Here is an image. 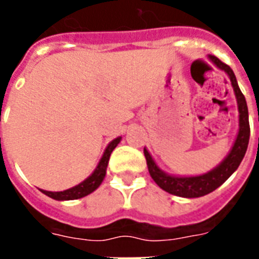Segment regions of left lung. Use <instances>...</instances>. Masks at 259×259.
I'll list each match as a JSON object with an SVG mask.
<instances>
[{
  "label": "left lung",
  "mask_w": 259,
  "mask_h": 259,
  "mask_svg": "<svg viewBox=\"0 0 259 259\" xmlns=\"http://www.w3.org/2000/svg\"><path fill=\"white\" fill-rule=\"evenodd\" d=\"M209 60L223 70L226 74L230 76L231 84L234 87V93L237 97L238 101V110H239V132H238L237 140L234 142V146L229 156L221 162V165H218L215 169L211 172L200 175V176H192V177H176L170 176L168 173L162 172L153 158L149 154V152L144 149L145 154L146 164H148V169H149L150 176L154 180V183L160 187L161 189L166 191L168 193L176 195L181 197H200L204 196L207 193L212 192L218 187H221L241 164V161L245 157L247 145H249L250 138V125H249V110H247V103H246L245 95L242 94L241 89L238 86L237 78L234 75L233 70L230 68L226 63L222 60L209 55Z\"/></svg>",
  "instance_id": "1"
}]
</instances>
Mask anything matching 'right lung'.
Listing matches in <instances>:
<instances>
[{"label": "right lung", "instance_id": "add662e5", "mask_svg": "<svg viewBox=\"0 0 259 259\" xmlns=\"http://www.w3.org/2000/svg\"><path fill=\"white\" fill-rule=\"evenodd\" d=\"M121 141V137L115 138L113 141L110 142L109 146L106 148L105 153L102 156L101 161L98 164L97 169L94 170L93 175L90 177H87L86 180L80 183V184L75 185L72 188L66 189V191H62V192H50V191H42V193H46L47 196L52 197L55 200H75V199H80L83 196H87L89 193L94 192L95 189L101 185V183L103 181L106 176V168H107V164H109L110 154L115 149V146L119 144Z\"/></svg>", "mask_w": 259, "mask_h": 259}]
</instances>
